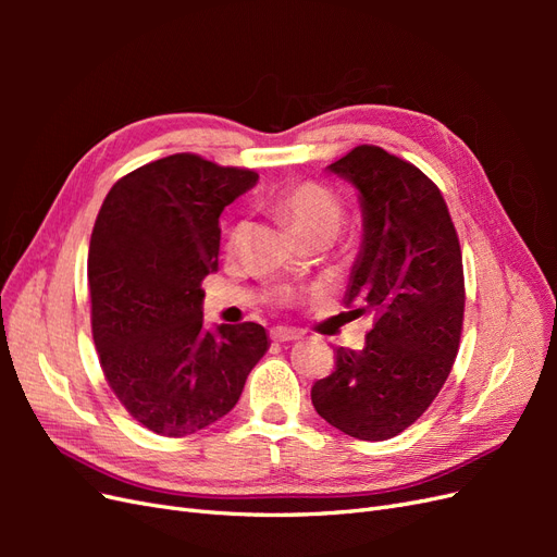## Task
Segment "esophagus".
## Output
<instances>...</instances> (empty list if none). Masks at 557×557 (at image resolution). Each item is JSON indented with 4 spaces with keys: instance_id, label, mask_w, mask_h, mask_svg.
Here are the masks:
<instances>
[{
    "instance_id": "1",
    "label": "esophagus",
    "mask_w": 557,
    "mask_h": 557,
    "mask_svg": "<svg viewBox=\"0 0 557 557\" xmlns=\"http://www.w3.org/2000/svg\"><path fill=\"white\" fill-rule=\"evenodd\" d=\"M269 336H272V342H297L301 332L288 330V327H274L272 332H269Z\"/></svg>"
}]
</instances>
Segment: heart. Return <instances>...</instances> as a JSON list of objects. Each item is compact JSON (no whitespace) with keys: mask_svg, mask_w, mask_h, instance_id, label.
<instances>
[{"mask_svg":"<svg viewBox=\"0 0 557 557\" xmlns=\"http://www.w3.org/2000/svg\"><path fill=\"white\" fill-rule=\"evenodd\" d=\"M274 209L290 221L295 230H299L305 234L307 239L323 244L327 239H332L336 232H339L344 215H346V207L342 195L332 190L330 185L318 183V181H297L290 183L288 188H283L276 199H274ZM244 232V223L234 225L232 230V242H237ZM342 242L346 248L358 246L360 237L358 232H342ZM293 295L283 293V299L288 301Z\"/></svg>","mask_w":557,"mask_h":557,"instance_id":"heart-1","label":"heart"}]
</instances>
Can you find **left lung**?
<instances>
[{
  "label": "left lung",
  "mask_w": 557,
  "mask_h": 557,
  "mask_svg": "<svg viewBox=\"0 0 557 557\" xmlns=\"http://www.w3.org/2000/svg\"><path fill=\"white\" fill-rule=\"evenodd\" d=\"M360 190L364 242L346 305L374 318L360 352L336 348L334 372L311 387L320 418L362 442L413 425L444 387L465 320L462 250L436 183L381 146L330 164Z\"/></svg>",
  "instance_id": "left-lung-1"
}]
</instances>
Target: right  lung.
Here are the masks:
<instances>
[{
  "mask_svg": "<svg viewBox=\"0 0 557 557\" xmlns=\"http://www.w3.org/2000/svg\"><path fill=\"white\" fill-rule=\"evenodd\" d=\"M256 181L244 166L174 153L117 178L97 213L92 339L113 395L150 432L185 436L230 413L269 348L258 323L207 332L201 318L218 218Z\"/></svg>",
  "mask_w": 557,
  "mask_h": 557,
  "instance_id": "obj_1",
  "label": "right lung"
}]
</instances>
